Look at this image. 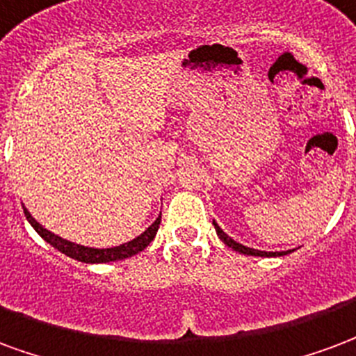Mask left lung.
Wrapping results in <instances>:
<instances>
[{
  "instance_id": "obj_1",
  "label": "left lung",
  "mask_w": 356,
  "mask_h": 356,
  "mask_svg": "<svg viewBox=\"0 0 356 356\" xmlns=\"http://www.w3.org/2000/svg\"><path fill=\"white\" fill-rule=\"evenodd\" d=\"M214 224V229H216L218 237L224 241L225 245L229 246V248H233L235 252H241V254H246V256H261V258H273V256H284V254H288L290 250H286V252H266V250H256V248H250V246H245L241 245V243H237V241H233L227 233L220 227V225L216 224V222H212Z\"/></svg>"
}]
</instances>
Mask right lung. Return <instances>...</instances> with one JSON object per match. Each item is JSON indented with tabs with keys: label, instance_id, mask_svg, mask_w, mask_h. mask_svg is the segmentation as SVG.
Segmentation results:
<instances>
[{
	"label": "right lung",
	"instance_id": "right-lung-1",
	"mask_svg": "<svg viewBox=\"0 0 356 356\" xmlns=\"http://www.w3.org/2000/svg\"><path fill=\"white\" fill-rule=\"evenodd\" d=\"M24 214L26 220L32 224V227L35 232L40 233L41 238H45L49 245L54 246L56 250H60L62 254H66V256H70V258H74V260L77 261H83V264H108V261L124 260V258H131L134 254L142 252V250L153 241V237H155V233H157L161 224L159 214V218L147 227L146 232L140 233L138 237H134L132 241H129V243H123V245L119 246H111V248H90V246L75 245L72 241H66V238L58 237V235H54L53 232L45 229V227L28 212V209H24Z\"/></svg>",
	"mask_w": 356,
	"mask_h": 356
}]
</instances>
